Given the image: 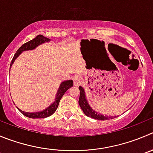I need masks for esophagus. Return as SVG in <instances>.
Segmentation results:
<instances>
[{"instance_id": "obj_1", "label": "esophagus", "mask_w": 153, "mask_h": 153, "mask_svg": "<svg viewBox=\"0 0 153 153\" xmlns=\"http://www.w3.org/2000/svg\"><path fill=\"white\" fill-rule=\"evenodd\" d=\"M82 82V77L79 75H76L74 78V84L76 86L81 85Z\"/></svg>"}]
</instances>
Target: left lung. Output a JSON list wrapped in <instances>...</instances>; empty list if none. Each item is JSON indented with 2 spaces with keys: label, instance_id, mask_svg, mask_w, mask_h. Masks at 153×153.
Listing matches in <instances>:
<instances>
[{
  "label": "left lung",
  "instance_id": "left-lung-1",
  "mask_svg": "<svg viewBox=\"0 0 153 153\" xmlns=\"http://www.w3.org/2000/svg\"><path fill=\"white\" fill-rule=\"evenodd\" d=\"M79 104L80 106L81 109L82 110L83 113L86 115L87 116H89V117L92 118L94 119H98V120H108L110 119H113L115 117H108V116H104V115L99 114L97 113V112L94 111L90 107V106L88 105V102L86 101V98H85V91H84L83 88L81 86L79 87Z\"/></svg>",
  "mask_w": 153,
  "mask_h": 153
}]
</instances>
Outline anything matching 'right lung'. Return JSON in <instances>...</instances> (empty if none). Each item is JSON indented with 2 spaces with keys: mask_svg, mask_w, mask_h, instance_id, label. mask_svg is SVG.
<instances>
[{
  "mask_svg": "<svg viewBox=\"0 0 153 153\" xmlns=\"http://www.w3.org/2000/svg\"><path fill=\"white\" fill-rule=\"evenodd\" d=\"M49 39L46 38V37H44L41 34H39L37 35L35 38H34L33 40H30V41L27 42V43H24L22 46H21L19 47V49L16 51V54L14 55L13 58L12 59V62L10 63V67L12 66L13 63L15 61V59H16L19 56L20 53L23 52V51L25 50H31V49H34V48L37 47L38 45L41 44V43H45L46 41H49ZM74 85V83H73L72 80H68L65 81V82H62V84L60 85V87L59 88V91H58L57 95H56V101L53 103V104H51L49 107L46 109V110H43L41 112H36V113H27V112H25L21 110L20 109L18 108V110L22 113L23 115H25V116L29 118H32V119H37V118H46L48 116H50L51 115L53 114L56 110H57L58 107H59V102H60L61 98L62 97V96L64 95L65 92L67 91V90L69 88L72 87Z\"/></svg>",
  "mask_w": 153,
  "mask_h": 153,
  "instance_id": "add662e5",
  "label": "right lung"
}]
</instances>
